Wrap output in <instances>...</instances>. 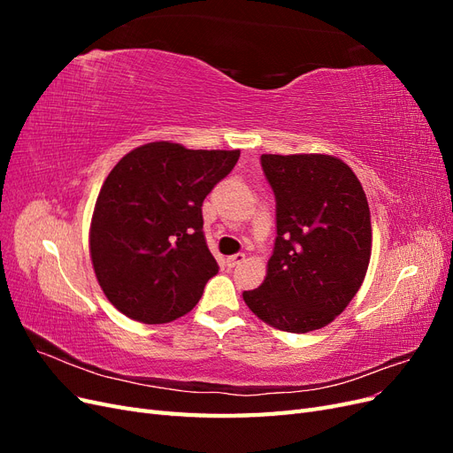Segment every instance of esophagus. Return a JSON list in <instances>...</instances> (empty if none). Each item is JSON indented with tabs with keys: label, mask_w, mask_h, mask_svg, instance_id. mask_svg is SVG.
I'll list each match as a JSON object with an SVG mask.
<instances>
[{
	"label": "esophagus",
	"mask_w": 453,
	"mask_h": 453,
	"mask_svg": "<svg viewBox=\"0 0 453 453\" xmlns=\"http://www.w3.org/2000/svg\"><path fill=\"white\" fill-rule=\"evenodd\" d=\"M243 260H245V255H243V253H234V255L226 257V266H228V268H234V266H238L240 263H243Z\"/></svg>",
	"instance_id": "obj_1"
}]
</instances>
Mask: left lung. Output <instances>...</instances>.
<instances>
[{"label":"left lung","instance_id":"1","mask_svg":"<svg viewBox=\"0 0 453 453\" xmlns=\"http://www.w3.org/2000/svg\"><path fill=\"white\" fill-rule=\"evenodd\" d=\"M276 196L278 236L268 273L245 304L268 325L310 333L359 291L370 260V210L348 164L328 155H263Z\"/></svg>","mask_w":453,"mask_h":453}]
</instances>
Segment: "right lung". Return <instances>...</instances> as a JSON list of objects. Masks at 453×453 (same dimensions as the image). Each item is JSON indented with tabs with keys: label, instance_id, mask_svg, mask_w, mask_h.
Returning a JSON list of instances; mask_svg holds the SVG:
<instances>
[{
	"label": "right lung",
	"instance_id": "1",
	"mask_svg": "<svg viewBox=\"0 0 453 453\" xmlns=\"http://www.w3.org/2000/svg\"><path fill=\"white\" fill-rule=\"evenodd\" d=\"M238 158L240 150L155 142L119 160L90 225L96 278L119 311L155 325L196 306L219 272L203 236L202 203Z\"/></svg>",
	"mask_w": 453,
	"mask_h": 453
}]
</instances>
